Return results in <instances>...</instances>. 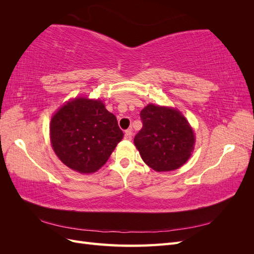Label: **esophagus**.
<instances>
[{
  "label": "esophagus",
  "mask_w": 254,
  "mask_h": 254,
  "mask_svg": "<svg viewBox=\"0 0 254 254\" xmlns=\"http://www.w3.org/2000/svg\"><path fill=\"white\" fill-rule=\"evenodd\" d=\"M125 139L126 140H128V141H130L132 139V130L131 129H128V130H126L125 131Z\"/></svg>",
  "instance_id": "esophagus-1"
}]
</instances>
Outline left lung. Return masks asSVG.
<instances>
[{"instance_id":"8db88e82","label":"left lung","mask_w":254,"mask_h":254,"mask_svg":"<svg viewBox=\"0 0 254 254\" xmlns=\"http://www.w3.org/2000/svg\"><path fill=\"white\" fill-rule=\"evenodd\" d=\"M143 127L133 143L141 158L158 173L178 170L195 148L193 127L174 107L148 104L141 111Z\"/></svg>"}]
</instances>
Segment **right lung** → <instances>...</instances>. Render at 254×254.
<instances>
[{
	"label": "right lung",
	"instance_id": "1",
	"mask_svg": "<svg viewBox=\"0 0 254 254\" xmlns=\"http://www.w3.org/2000/svg\"><path fill=\"white\" fill-rule=\"evenodd\" d=\"M123 135L115 115L99 98H70L50 123L54 152L65 166L84 175L105 165Z\"/></svg>",
	"mask_w": 254,
	"mask_h": 254
}]
</instances>
